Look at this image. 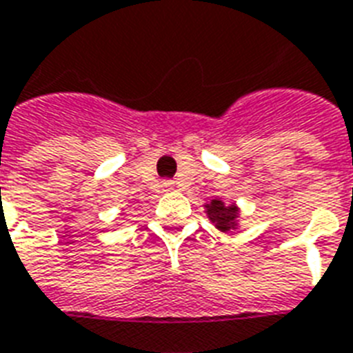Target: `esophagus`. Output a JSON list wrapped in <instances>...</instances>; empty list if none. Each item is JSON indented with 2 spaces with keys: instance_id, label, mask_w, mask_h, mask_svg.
Listing matches in <instances>:
<instances>
[{
  "instance_id": "obj_1",
  "label": "esophagus",
  "mask_w": 353,
  "mask_h": 353,
  "mask_svg": "<svg viewBox=\"0 0 353 353\" xmlns=\"http://www.w3.org/2000/svg\"><path fill=\"white\" fill-rule=\"evenodd\" d=\"M162 185H163V190H165V191H171V190H173L174 182H171V180H165Z\"/></svg>"
}]
</instances>
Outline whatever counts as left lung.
I'll return each instance as SVG.
<instances>
[{
    "label": "left lung",
    "mask_w": 353,
    "mask_h": 353,
    "mask_svg": "<svg viewBox=\"0 0 353 353\" xmlns=\"http://www.w3.org/2000/svg\"><path fill=\"white\" fill-rule=\"evenodd\" d=\"M204 208H206L208 219L214 223L217 230L232 234V230L239 226V208L234 202L226 206L221 199H212L208 204H204Z\"/></svg>",
    "instance_id": "8db88e82"
}]
</instances>
